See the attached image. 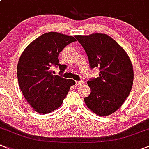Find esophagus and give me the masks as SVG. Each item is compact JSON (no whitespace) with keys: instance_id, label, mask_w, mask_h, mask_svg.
Here are the masks:
<instances>
[{"instance_id":"esophagus-1","label":"esophagus","mask_w":149,"mask_h":149,"mask_svg":"<svg viewBox=\"0 0 149 149\" xmlns=\"http://www.w3.org/2000/svg\"><path fill=\"white\" fill-rule=\"evenodd\" d=\"M84 83V81L83 80H79V81H76V85H82Z\"/></svg>"}]
</instances>
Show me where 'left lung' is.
<instances>
[{
    "instance_id": "obj_1",
    "label": "left lung",
    "mask_w": 149,
    "mask_h": 149,
    "mask_svg": "<svg viewBox=\"0 0 149 149\" xmlns=\"http://www.w3.org/2000/svg\"><path fill=\"white\" fill-rule=\"evenodd\" d=\"M87 55L91 69L98 67L99 77L87 82L90 94L87 106L100 116L116 112L124 102L133 85V70L125 50L110 36L102 33L75 36Z\"/></svg>"
}]
</instances>
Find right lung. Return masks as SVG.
<instances>
[{
    "label": "right lung",
    "mask_w": 149,
    "mask_h": 149,
    "mask_svg": "<svg viewBox=\"0 0 149 149\" xmlns=\"http://www.w3.org/2000/svg\"><path fill=\"white\" fill-rule=\"evenodd\" d=\"M76 41L73 36L49 32L32 41L21 55L17 66L18 85L24 97L34 110L47 114L62 105L73 79L61 74L67 66L59 63V54L66 46ZM59 66V75H53L51 67Z\"/></svg>",
    "instance_id": "add662e5"
}]
</instances>
